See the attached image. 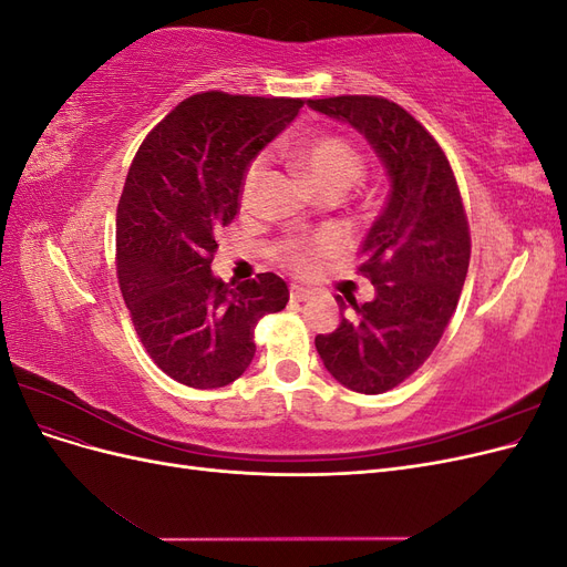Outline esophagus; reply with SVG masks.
I'll return each instance as SVG.
<instances>
[{"mask_svg": "<svg viewBox=\"0 0 567 567\" xmlns=\"http://www.w3.org/2000/svg\"><path fill=\"white\" fill-rule=\"evenodd\" d=\"M310 298H312V293L307 288L290 286V302H307Z\"/></svg>", "mask_w": 567, "mask_h": 567, "instance_id": "esophagus-1", "label": "esophagus"}]
</instances>
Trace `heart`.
Returning <instances> with one entry per match:
<instances>
[{"mask_svg":"<svg viewBox=\"0 0 567 567\" xmlns=\"http://www.w3.org/2000/svg\"><path fill=\"white\" fill-rule=\"evenodd\" d=\"M290 161L298 165L300 173L310 179L317 194H346L348 188L362 177L364 156L348 136L342 134H315L310 140L298 142L288 151ZM267 173V156H257L250 161L241 182V205L250 208L260 192V184ZM319 255H326L323 241H293L284 248V260L305 271L310 269Z\"/></svg>","mask_w":567,"mask_h":567,"instance_id":"obj_1","label":"heart"}]
</instances>
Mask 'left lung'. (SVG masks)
Listing matches in <instances>:
<instances>
[{
    "mask_svg": "<svg viewBox=\"0 0 567 567\" xmlns=\"http://www.w3.org/2000/svg\"><path fill=\"white\" fill-rule=\"evenodd\" d=\"M323 115L350 123L379 153L392 179L383 213L362 244V274L375 286L315 346L338 383L381 394L404 383L433 354L456 310L471 262V229L454 169L435 136L383 96L310 99ZM340 315L346 300L336 298Z\"/></svg>",
    "mask_w": 567,
    "mask_h": 567,
    "instance_id": "left-lung-1",
    "label": "left lung"
}]
</instances>
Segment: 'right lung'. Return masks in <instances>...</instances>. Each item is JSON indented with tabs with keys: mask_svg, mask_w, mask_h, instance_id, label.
Listing matches in <instances>:
<instances>
[{
	"mask_svg": "<svg viewBox=\"0 0 567 567\" xmlns=\"http://www.w3.org/2000/svg\"><path fill=\"white\" fill-rule=\"evenodd\" d=\"M305 101L200 92L153 127L130 165L115 217V267L134 331L169 379L213 390L255 354V326L281 312L288 286L265 271L213 277L215 234L231 225L246 167Z\"/></svg>",
	"mask_w": 567,
	"mask_h": 567,
	"instance_id": "obj_1",
	"label": "right lung"
}]
</instances>
